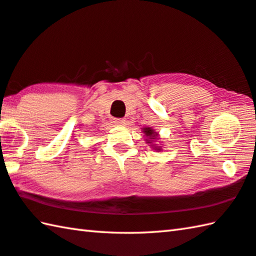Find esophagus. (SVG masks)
I'll use <instances>...</instances> for the list:
<instances>
[{
    "instance_id": "34e87169",
    "label": "esophagus",
    "mask_w": 256,
    "mask_h": 256,
    "mask_svg": "<svg viewBox=\"0 0 256 256\" xmlns=\"http://www.w3.org/2000/svg\"><path fill=\"white\" fill-rule=\"evenodd\" d=\"M114 123L116 125H124L125 120L124 118H114Z\"/></svg>"
}]
</instances>
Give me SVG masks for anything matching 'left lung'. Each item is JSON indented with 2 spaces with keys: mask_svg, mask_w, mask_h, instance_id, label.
Masks as SVG:
<instances>
[{
  "mask_svg": "<svg viewBox=\"0 0 256 256\" xmlns=\"http://www.w3.org/2000/svg\"><path fill=\"white\" fill-rule=\"evenodd\" d=\"M143 132L146 133V136H150V138H156V136H158V133H156L154 131H153L152 128H143ZM150 143V142H148ZM158 150H160V148H158Z\"/></svg>",
  "mask_w": 256,
  "mask_h": 256,
  "instance_id": "1",
  "label": "left lung"
}]
</instances>
